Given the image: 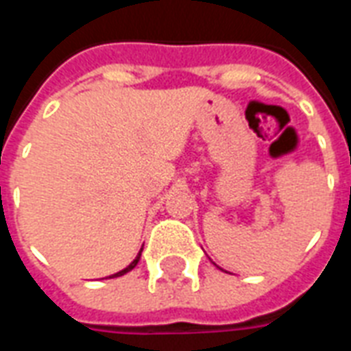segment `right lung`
<instances>
[{"instance_id":"1","label":"right lung","mask_w":351,"mask_h":351,"mask_svg":"<svg viewBox=\"0 0 351 351\" xmlns=\"http://www.w3.org/2000/svg\"><path fill=\"white\" fill-rule=\"evenodd\" d=\"M138 259H141V252H138V256L135 259H133V261H131L130 265H128V267H125V269H123V271H120V272H116V274H112V278H116V276H122V274H125V272H130L131 269H135V265L138 263Z\"/></svg>"}]
</instances>
